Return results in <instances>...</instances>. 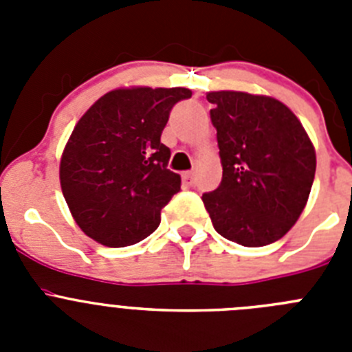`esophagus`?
<instances>
[{
	"mask_svg": "<svg viewBox=\"0 0 352 352\" xmlns=\"http://www.w3.org/2000/svg\"><path fill=\"white\" fill-rule=\"evenodd\" d=\"M182 182L185 188H192L195 185V174L192 170H186V173L182 174Z\"/></svg>",
	"mask_w": 352,
	"mask_h": 352,
	"instance_id": "obj_1",
	"label": "esophagus"
}]
</instances>
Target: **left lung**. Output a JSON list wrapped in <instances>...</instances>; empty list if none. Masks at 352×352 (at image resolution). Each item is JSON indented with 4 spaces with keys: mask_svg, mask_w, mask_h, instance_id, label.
<instances>
[{
    "mask_svg": "<svg viewBox=\"0 0 352 352\" xmlns=\"http://www.w3.org/2000/svg\"><path fill=\"white\" fill-rule=\"evenodd\" d=\"M222 182L203 194L214 231L243 247L280 239L300 219L316 176V149L291 109L272 96L211 91Z\"/></svg>",
    "mask_w": 352,
    "mask_h": 352,
    "instance_id": "obj_1",
    "label": "left lung"
}]
</instances>
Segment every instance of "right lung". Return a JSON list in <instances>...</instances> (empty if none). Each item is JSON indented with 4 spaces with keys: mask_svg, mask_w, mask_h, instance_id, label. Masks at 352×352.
Here are the masks:
<instances>
[{
    "mask_svg": "<svg viewBox=\"0 0 352 352\" xmlns=\"http://www.w3.org/2000/svg\"><path fill=\"white\" fill-rule=\"evenodd\" d=\"M186 88H121L105 93L77 121L60 164L65 201L77 226L105 247L139 243L160 223L178 194L160 142L170 109Z\"/></svg>",
    "mask_w": 352,
    "mask_h": 352,
    "instance_id": "obj_1",
    "label": "right lung"
}]
</instances>
